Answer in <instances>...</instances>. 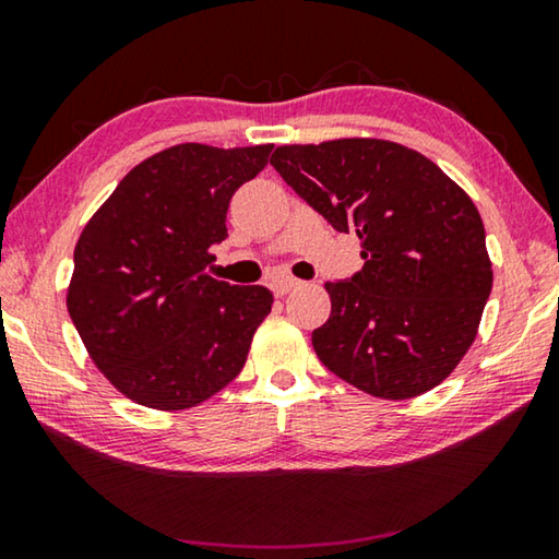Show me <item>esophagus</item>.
<instances>
[{
    "label": "esophagus",
    "instance_id": "34e87169",
    "mask_svg": "<svg viewBox=\"0 0 559 559\" xmlns=\"http://www.w3.org/2000/svg\"><path fill=\"white\" fill-rule=\"evenodd\" d=\"M298 286H300V281L286 278V276H278V278L271 281V290L276 293V296H288V293H290L293 288H298Z\"/></svg>",
    "mask_w": 559,
    "mask_h": 559
}]
</instances>
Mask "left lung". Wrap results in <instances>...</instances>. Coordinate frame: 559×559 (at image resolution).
Instances as JSON below:
<instances>
[{
  "mask_svg": "<svg viewBox=\"0 0 559 559\" xmlns=\"http://www.w3.org/2000/svg\"><path fill=\"white\" fill-rule=\"evenodd\" d=\"M271 165L362 246V271L325 283L333 310L313 330L320 362L382 400H409L447 380L493 286L471 197L431 159L386 140L283 145Z\"/></svg>",
  "mask_w": 559,
  "mask_h": 559,
  "instance_id": "8db88e82",
  "label": "left lung"
}]
</instances>
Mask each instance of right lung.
I'll return each instance as SVG.
<instances>
[{"instance_id":"1","label":"right lung","mask_w":559,"mask_h":559,"mask_svg":"<svg viewBox=\"0 0 559 559\" xmlns=\"http://www.w3.org/2000/svg\"><path fill=\"white\" fill-rule=\"evenodd\" d=\"M273 145L185 143L132 167L73 251L69 316L110 384L150 409H187L241 372L271 313L263 286L206 273L236 189Z\"/></svg>"}]
</instances>
